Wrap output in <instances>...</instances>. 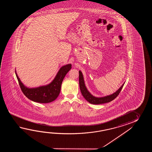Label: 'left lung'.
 <instances>
[{"instance_id": "left-lung-1", "label": "left lung", "mask_w": 152, "mask_h": 152, "mask_svg": "<svg viewBox=\"0 0 152 152\" xmlns=\"http://www.w3.org/2000/svg\"><path fill=\"white\" fill-rule=\"evenodd\" d=\"M79 86L81 92L85 99L88 102L90 103L93 104H101L107 103L110 102L111 101L115 99L117 96L119 94L121 90L122 89L124 83L120 87V88L116 91L115 93L111 94L109 96H107L103 97H96L94 96L92 94L90 93V92L87 90V88L85 86V82H84V77L82 72L79 71Z\"/></svg>"}]
</instances>
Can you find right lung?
<instances>
[{"instance_id":"right-lung-1","label":"right lung","mask_w":152,"mask_h":152,"mask_svg":"<svg viewBox=\"0 0 152 152\" xmlns=\"http://www.w3.org/2000/svg\"><path fill=\"white\" fill-rule=\"evenodd\" d=\"M71 64L65 65L59 69L54 79L48 85L35 88H28L22 83L16 71L17 78L23 94L30 100L39 103H48L55 100L60 92L62 83L65 75L71 69Z\"/></svg>"}]
</instances>
